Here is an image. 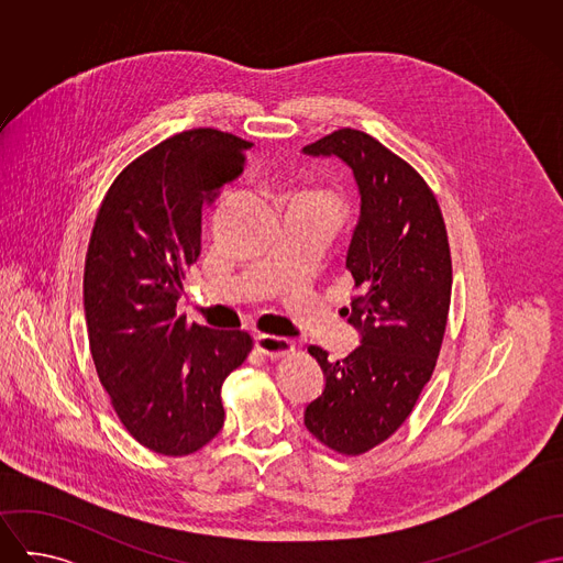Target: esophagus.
Here are the masks:
<instances>
[{
	"label": "esophagus",
	"mask_w": 563,
	"mask_h": 563,
	"mask_svg": "<svg viewBox=\"0 0 563 563\" xmlns=\"http://www.w3.org/2000/svg\"><path fill=\"white\" fill-rule=\"evenodd\" d=\"M253 344L260 353L268 355V357H279V355H286L295 349V344L288 340V338H282V335H268V333H257L253 338Z\"/></svg>",
	"instance_id": "esophagus-1"
}]
</instances>
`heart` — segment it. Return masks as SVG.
Returning a JSON list of instances; mask_svg holds the SVG:
<instances>
[{"label":"heart","instance_id":"heart-1","mask_svg":"<svg viewBox=\"0 0 563 563\" xmlns=\"http://www.w3.org/2000/svg\"><path fill=\"white\" fill-rule=\"evenodd\" d=\"M310 199H317V201H322V203H329V206H333L335 208V201L329 197V195H314V197H310Z\"/></svg>","mask_w":563,"mask_h":563}]
</instances>
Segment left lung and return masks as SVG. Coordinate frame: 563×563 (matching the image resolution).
<instances>
[{
  "label": "left lung",
  "mask_w": 563,
  "mask_h": 563,
  "mask_svg": "<svg viewBox=\"0 0 563 563\" xmlns=\"http://www.w3.org/2000/svg\"><path fill=\"white\" fill-rule=\"evenodd\" d=\"M301 152L346 164L360 195L346 249L357 288L346 314L360 346L335 362L308 346L324 390L303 413L322 444L360 455L401 427L431 379L451 303V251L433 192L373 136L344 128Z\"/></svg>",
  "instance_id": "8db88e82"
}]
</instances>
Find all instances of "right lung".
Masks as SVG:
<instances>
[{
  "mask_svg": "<svg viewBox=\"0 0 563 563\" xmlns=\"http://www.w3.org/2000/svg\"><path fill=\"white\" fill-rule=\"evenodd\" d=\"M253 145L212 128L175 134L110 186L88 242L84 314L92 362L123 427L162 455H190L223 427L221 386L251 351L246 331L177 314L201 249V212Z\"/></svg>",
  "mask_w": 563,
  "mask_h": 563,
  "instance_id": "right-lung-1",
  "label": "right lung"
}]
</instances>
